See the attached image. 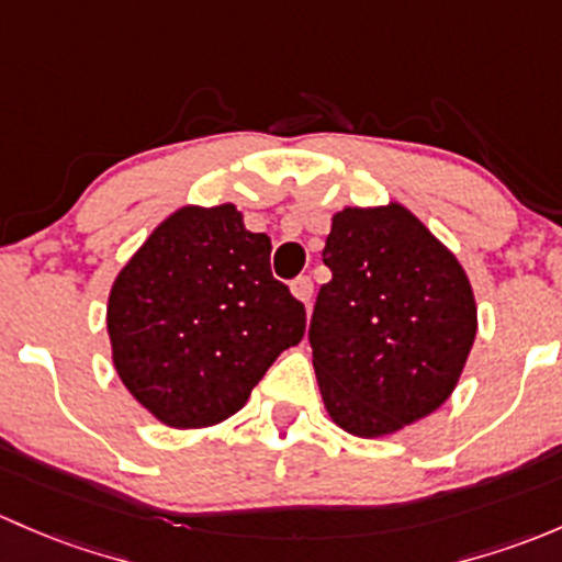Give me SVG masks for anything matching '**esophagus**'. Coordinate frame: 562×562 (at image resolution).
I'll return each instance as SVG.
<instances>
[{"instance_id": "esophagus-1", "label": "esophagus", "mask_w": 562, "mask_h": 562, "mask_svg": "<svg viewBox=\"0 0 562 562\" xmlns=\"http://www.w3.org/2000/svg\"><path fill=\"white\" fill-rule=\"evenodd\" d=\"M292 294L297 300H303L305 305L311 303V294H314V281L308 279V276H297V279L292 281Z\"/></svg>"}]
</instances>
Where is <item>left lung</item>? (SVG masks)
Returning a JSON list of instances; mask_svg holds the SVG:
<instances>
[{
	"label": "left lung",
	"instance_id": "obj_1",
	"mask_svg": "<svg viewBox=\"0 0 562 562\" xmlns=\"http://www.w3.org/2000/svg\"><path fill=\"white\" fill-rule=\"evenodd\" d=\"M308 340L329 416L379 438L432 414L476 338V303L449 248L403 205L344 207L322 251Z\"/></svg>",
	"mask_w": 562,
	"mask_h": 562
}]
</instances>
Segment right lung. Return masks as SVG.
I'll return each instance as SVG.
<instances>
[{"label": "right lung", "instance_id": "1", "mask_svg": "<svg viewBox=\"0 0 562 562\" xmlns=\"http://www.w3.org/2000/svg\"><path fill=\"white\" fill-rule=\"evenodd\" d=\"M270 248L229 202L181 207L119 273L108 300L113 362L159 422L218 425L303 340L305 305L273 279Z\"/></svg>", "mask_w": 562, "mask_h": 562}]
</instances>
